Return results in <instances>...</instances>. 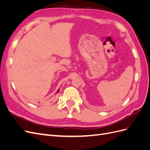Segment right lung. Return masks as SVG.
<instances>
[{"label":"right lung","instance_id":"obj_1","mask_svg":"<svg viewBox=\"0 0 150 150\" xmlns=\"http://www.w3.org/2000/svg\"><path fill=\"white\" fill-rule=\"evenodd\" d=\"M59 91H60V89H59L57 91V93H58L59 92Z\"/></svg>","mask_w":150,"mask_h":150}]
</instances>
